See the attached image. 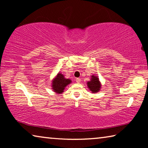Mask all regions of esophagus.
<instances>
[{
  "label": "esophagus",
  "instance_id": "1",
  "mask_svg": "<svg viewBox=\"0 0 148 148\" xmlns=\"http://www.w3.org/2000/svg\"><path fill=\"white\" fill-rule=\"evenodd\" d=\"M76 81L77 83L79 84V83H80V82H81V79H80V78H76Z\"/></svg>",
  "mask_w": 148,
  "mask_h": 148
}]
</instances>
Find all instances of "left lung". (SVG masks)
I'll return each mask as SVG.
<instances>
[{
  "instance_id": "left-lung-1",
  "label": "left lung",
  "mask_w": 148,
  "mask_h": 148,
  "mask_svg": "<svg viewBox=\"0 0 148 148\" xmlns=\"http://www.w3.org/2000/svg\"><path fill=\"white\" fill-rule=\"evenodd\" d=\"M87 86L92 93L98 92L101 88V83L98 76H95V75L91 76L90 81L87 82Z\"/></svg>"
}]
</instances>
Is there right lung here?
I'll list each match as a JSON object with an SVG mask.
<instances>
[{
    "label": "right lung",
    "mask_w": 148,
    "mask_h": 148,
    "mask_svg": "<svg viewBox=\"0 0 148 148\" xmlns=\"http://www.w3.org/2000/svg\"><path fill=\"white\" fill-rule=\"evenodd\" d=\"M72 83V80L66 78L61 72H59L57 76L52 79L51 89L57 94H61L68 85Z\"/></svg>",
    "instance_id": "right-lung-1"
}]
</instances>
